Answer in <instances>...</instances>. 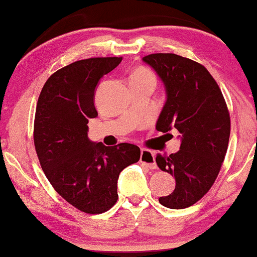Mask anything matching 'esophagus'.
<instances>
[{
    "label": "esophagus",
    "instance_id": "obj_1",
    "mask_svg": "<svg viewBox=\"0 0 257 257\" xmlns=\"http://www.w3.org/2000/svg\"><path fill=\"white\" fill-rule=\"evenodd\" d=\"M140 162L144 165H147L148 168L151 170H155L157 168L156 161H155V155L153 151L148 150V149H141V157H140Z\"/></svg>",
    "mask_w": 257,
    "mask_h": 257
}]
</instances>
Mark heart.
Instances as JSON below:
<instances>
[{
	"label": "heart",
	"instance_id": "b5f03b06",
	"mask_svg": "<svg viewBox=\"0 0 257 257\" xmlns=\"http://www.w3.org/2000/svg\"><path fill=\"white\" fill-rule=\"evenodd\" d=\"M132 78H148L154 82L156 81L155 80V75L151 73L149 70H147V68H137V70L132 74Z\"/></svg>",
	"mask_w": 257,
	"mask_h": 257
}]
</instances>
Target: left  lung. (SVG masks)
I'll use <instances>...</instances> for the list:
<instances>
[{"instance_id": "obj_1", "label": "left lung", "mask_w": 257, "mask_h": 257, "mask_svg": "<svg viewBox=\"0 0 257 257\" xmlns=\"http://www.w3.org/2000/svg\"><path fill=\"white\" fill-rule=\"evenodd\" d=\"M143 61L163 81L166 102L156 129L180 133V149L157 155L162 171L175 177L176 187L160 202L173 209L196 204L208 192L221 169L228 148L230 117L218 84L201 64L175 53H153Z\"/></svg>"}]
</instances>
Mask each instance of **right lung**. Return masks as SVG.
<instances>
[{"instance_id": "add662e5", "label": "right lung", "mask_w": 257, "mask_h": 257, "mask_svg": "<svg viewBox=\"0 0 257 257\" xmlns=\"http://www.w3.org/2000/svg\"><path fill=\"white\" fill-rule=\"evenodd\" d=\"M121 60L88 58L60 68L46 80L36 107L34 142L43 171L60 197L88 214L113 207L118 175L141 156L135 144L106 147L87 136L88 120L97 116V82Z\"/></svg>"}]
</instances>
